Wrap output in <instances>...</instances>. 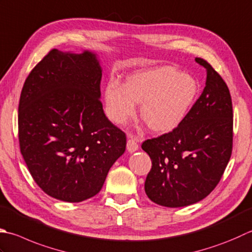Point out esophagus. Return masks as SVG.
I'll return each instance as SVG.
<instances>
[{"mask_svg":"<svg viewBox=\"0 0 252 252\" xmlns=\"http://www.w3.org/2000/svg\"><path fill=\"white\" fill-rule=\"evenodd\" d=\"M137 140L136 137L132 136V135H129V140H127V143H126V149L129 152L133 153L139 150V144H137Z\"/></svg>","mask_w":252,"mask_h":252,"instance_id":"1","label":"esophagus"}]
</instances>
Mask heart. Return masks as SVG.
<instances>
[{"label":"heart","instance_id":"b5f03b06","mask_svg":"<svg viewBox=\"0 0 252 252\" xmlns=\"http://www.w3.org/2000/svg\"><path fill=\"white\" fill-rule=\"evenodd\" d=\"M199 92L193 76L170 66L134 73L127 83L110 80L105 88L106 112L117 125L134 117L136 102L141 117L151 130L167 132L188 115Z\"/></svg>","mask_w":252,"mask_h":252}]
</instances>
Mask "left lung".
Here are the masks:
<instances>
[{"label": "left lung", "instance_id": "left-lung-1", "mask_svg": "<svg viewBox=\"0 0 252 252\" xmlns=\"http://www.w3.org/2000/svg\"><path fill=\"white\" fill-rule=\"evenodd\" d=\"M203 92L174 130L143 142L152 168L145 180L149 198L167 208L196 203L223 176L233 151V103L227 85L204 59Z\"/></svg>", "mask_w": 252, "mask_h": 252}]
</instances>
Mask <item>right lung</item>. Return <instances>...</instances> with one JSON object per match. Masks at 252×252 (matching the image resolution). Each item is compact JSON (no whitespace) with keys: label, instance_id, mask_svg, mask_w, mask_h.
<instances>
[{"label":"right lung","instance_id":"right-lung-1","mask_svg":"<svg viewBox=\"0 0 252 252\" xmlns=\"http://www.w3.org/2000/svg\"><path fill=\"white\" fill-rule=\"evenodd\" d=\"M101 75L95 53L52 49L24 83L19 149L34 182L54 199L96 195L126 151V133L102 109Z\"/></svg>","mask_w":252,"mask_h":252}]
</instances>
